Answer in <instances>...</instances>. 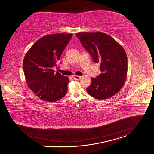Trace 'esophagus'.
<instances>
[{
    "instance_id": "1",
    "label": "esophagus",
    "mask_w": 154,
    "mask_h": 154,
    "mask_svg": "<svg viewBox=\"0 0 154 154\" xmlns=\"http://www.w3.org/2000/svg\"><path fill=\"white\" fill-rule=\"evenodd\" d=\"M73 78L75 79V80H79L81 78V76H77V75H74L73 76Z\"/></svg>"
}]
</instances>
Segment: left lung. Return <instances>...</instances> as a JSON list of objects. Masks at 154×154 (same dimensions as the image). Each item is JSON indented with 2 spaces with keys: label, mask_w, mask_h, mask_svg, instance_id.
<instances>
[{
  "label": "left lung",
  "mask_w": 154,
  "mask_h": 154,
  "mask_svg": "<svg viewBox=\"0 0 154 154\" xmlns=\"http://www.w3.org/2000/svg\"><path fill=\"white\" fill-rule=\"evenodd\" d=\"M95 63L100 64L101 73L91 78L86 88L89 95L106 99L115 95L125 84L128 60L126 52L111 36L102 32H81L76 34Z\"/></svg>",
  "instance_id": "1"
}]
</instances>
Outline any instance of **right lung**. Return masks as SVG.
<instances>
[{
  "label": "right lung",
  "instance_id": "1",
  "mask_svg": "<svg viewBox=\"0 0 154 154\" xmlns=\"http://www.w3.org/2000/svg\"><path fill=\"white\" fill-rule=\"evenodd\" d=\"M72 35L56 33L43 36L24 57L23 68L28 87L42 100L56 102L66 94L69 78L54 73L52 68L56 66Z\"/></svg>",
  "mask_w": 154,
  "mask_h": 154
}]
</instances>
